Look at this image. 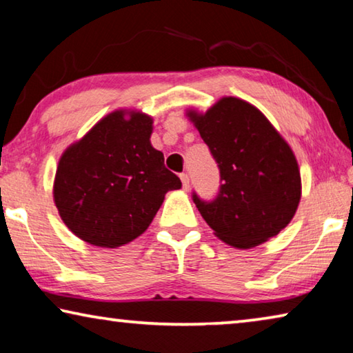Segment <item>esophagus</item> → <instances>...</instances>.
Masks as SVG:
<instances>
[{
  "mask_svg": "<svg viewBox=\"0 0 353 353\" xmlns=\"http://www.w3.org/2000/svg\"><path fill=\"white\" fill-rule=\"evenodd\" d=\"M181 181H182L183 190H188V188H190V177H188V174H185V172H182V174H181Z\"/></svg>",
  "mask_w": 353,
  "mask_h": 353,
  "instance_id": "obj_1",
  "label": "esophagus"
}]
</instances>
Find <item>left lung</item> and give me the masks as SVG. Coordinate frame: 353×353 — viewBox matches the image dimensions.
<instances>
[{
	"instance_id": "obj_1",
	"label": "left lung",
	"mask_w": 353,
	"mask_h": 353,
	"mask_svg": "<svg viewBox=\"0 0 353 353\" xmlns=\"http://www.w3.org/2000/svg\"><path fill=\"white\" fill-rule=\"evenodd\" d=\"M218 163L214 199L193 202L219 240L250 249L290 224L301 201L297 160L266 117L238 98H223L204 115L188 112Z\"/></svg>"
}]
</instances>
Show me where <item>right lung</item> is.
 Masks as SVG:
<instances>
[{
  "instance_id": "1",
  "label": "right lung",
  "mask_w": 353,
  "mask_h": 353,
  "mask_svg": "<svg viewBox=\"0 0 353 353\" xmlns=\"http://www.w3.org/2000/svg\"><path fill=\"white\" fill-rule=\"evenodd\" d=\"M117 110L59 160L54 202L68 229L101 248L135 240L152 223L181 179L166 170L151 141L152 118Z\"/></svg>"
}]
</instances>
